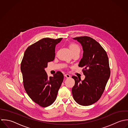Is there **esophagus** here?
<instances>
[{"mask_svg": "<svg viewBox=\"0 0 128 128\" xmlns=\"http://www.w3.org/2000/svg\"><path fill=\"white\" fill-rule=\"evenodd\" d=\"M64 76L66 77V78H70V75H69V74H65L64 75Z\"/></svg>", "mask_w": 128, "mask_h": 128, "instance_id": "esophagus-1", "label": "esophagus"}]
</instances>
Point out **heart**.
Here are the masks:
<instances>
[{"label":"heart","instance_id":"1","mask_svg":"<svg viewBox=\"0 0 128 128\" xmlns=\"http://www.w3.org/2000/svg\"><path fill=\"white\" fill-rule=\"evenodd\" d=\"M68 48L72 55L74 54H80V48L78 46L74 43H71L68 45Z\"/></svg>","mask_w":128,"mask_h":128}]
</instances>
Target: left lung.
Returning a JSON list of instances; mask_svg holds the SVG:
<instances>
[{"mask_svg": "<svg viewBox=\"0 0 128 128\" xmlns=\"http://www.w3.org/2000/svg\"><path fill=\"white\" fill-rule=\"evenodd\" d=\"M79 42L83 50L78 66L82 70L85 78L73 76L75 84L72 89L76 102L82 106L90 105L101 98L110 75L107 54L101 45L89 36L73 38Z\"/></svg>", "mask_w": 128, "mask_h": 128, "instance_id": "1", "label": "left lung"}]
</instances>
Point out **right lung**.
Returning <instances> with one entry per match:
<instances>
[{
	"instance_id": "right-lung-1",
	"label": "right lung",
	"mask_w": 128,
	"mask_h": 128,
	"mask_svg": "<svg viewBox=\"0 0 128 128\" xmlns=\"http://www.w3.org/2000/svg\"><path fill=\"white\" fill-rule=\"evenodd\" d=\"M62 38H44L29 46L21 64L23 84L29 97L42 107L51 105L55 100L64 76L59 71L48 76L45 68L54 60L56 45Z\"/></svg>"
}]
</instances>
